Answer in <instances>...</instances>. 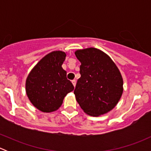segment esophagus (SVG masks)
Returning a JSON list of instances; mask_svg holds the SVG:
<instances>
[{"instance_id": "1", "label": "esophagus", "mask_w": 151, "mask_h": 151, "mask_svg": "<svg viewBox=\"0 0 151 151\" xmlns=\"http://www.w3.org/2000/svg\"><path fill=\"white\" fill-rule=\"evenodd\" d=\"M71 83H72L73 85H74V87L76 86V83H77V81H76V80H73L72 81H71Z\"/></svg>"}]
</instances>
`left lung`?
I'll return each mask as SVG.
<instances>
[{
	"label": "left lung",
	"instance_id": "obj_1",
	"mask_svg": "<svg viewBox=\"0 0 151 151\" xmlns=\"http://www.w3.org/2000/svg\"><path fill=\"white\" fill-rule=\"evenodd\" d=\"M81 63L74 93L80 107L88 115L97 117L112 110L123 91L119 69L108 55L99 49L78 50L74 52Z\"/></svg>",
	"mask_w": 151,
	"mask_h": 151
}]
</instances>
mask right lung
I'll return each mask as SVG.
<instances>
[{"mask_svg":"<svg viewBox=\"0 0 151 151\" xmlns=\"http://www.w3.org/2000/svg\"><path fill=\"white\" fill-rule=\"evenodd\" d=\"M66 53L53 51L41 59L25 82V91L32 104L43 112L59 109L64 97L74 90V85L66 78L62 68Z\"/></svg>","mask_w":151,"mask_h":151,"instance_id":"right-lung-1","label":"right lung"}]
</instances>
